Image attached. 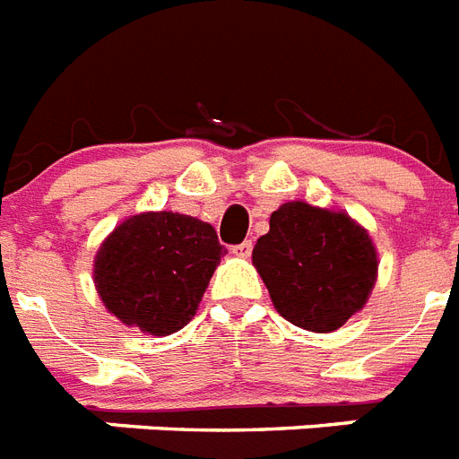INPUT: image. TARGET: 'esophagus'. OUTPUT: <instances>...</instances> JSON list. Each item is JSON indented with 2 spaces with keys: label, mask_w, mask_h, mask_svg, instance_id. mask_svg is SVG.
Listing matches in <instances>:
<instances>
[{
  "label": "esophagus",
  "mask_w": 459,
  "mask_h": 459,
  "mask_svg": "<svg viewBox=\"0 0 459 459\" xmlns=\"http://www.w3.org/2000/svg\"><path fill=\"white\" fill-rule=\"evenodd\" d=\"M232 253L238 257H248L253 253V244L251 241H241V244L232 246Z\"/></svg>",
  "instance_id": "obj_1"
}]
</instances>
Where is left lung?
Returning <instances> with one entry per match:
<instances>
[{
	"mask_svg": "<svg viewBox=\"0 0 459 459\" xmlns=\"http://www.w3.org/2000/svg\"><path fill=\"white\" fill-rule=\"evenodd\" d=\"M253 264L276 312L305 331L331 333L366 305L377 276L368 232L350 215L289 202L257 238Z\"/></svg>",
	"mask_w": 459,
	"mask_h": 459,
	"instance_id": "1",
	"label": "left lung"
}]
</instances>
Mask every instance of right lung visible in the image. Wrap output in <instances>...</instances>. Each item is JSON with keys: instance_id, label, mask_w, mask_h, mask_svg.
<instances>
[{"instance_id": "right-lung-1", "label": "right lung", "mask_w": 459, "mask_h": 459, "mask_svg": "<svg viewBox=\"0 0 459 459\" xmlns=\"http://www.w3.org/2000/svg\"><path fill=\"white\" fill-rule=\"evenodd\" d=\"M225 253L208 222L170 211L140 213L105 238L93 279L117 319L170 335L196 314Z\"/></svg>"}]
</instances>
